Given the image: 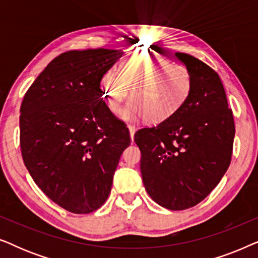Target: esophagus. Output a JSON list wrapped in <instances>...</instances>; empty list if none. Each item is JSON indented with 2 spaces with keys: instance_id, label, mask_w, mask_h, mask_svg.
<instances>
[{
  "instance_id": "34e87169",
  "label": "esophagus",
  "mask_w": 258,
  "mask_h": 258,
  "mask_svg": "<svg viewBox=\"0 0 258 258\" xmlns=\"http://www.w3.org/2000/svg\"><path fill=\"white\" fill-rule=\"evenodd\" d=\"M129 133H130V139H132V141H133L134 135H135V133H136V126L135 125H129Z\"/></svg>"
}]
</instances>
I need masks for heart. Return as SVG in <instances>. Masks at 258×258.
<instances>
[{
    "mask_svg": "<svg viewBox=\"0 0 258 258\" xmlns=\"http://www.w3.org/2000/svg\"><path fill=\"white\" fill-rule=\"evenodd\" d=\"M191 88L192 76L185 66L146 54L130 55L121 63L119 73L108 70L101 80L104 102L112 114H118L130 96L133 102L122 117L126 121L147 118L154 124L177 114Z\"/></svg>",
    "mask_w": 258,
    "mask_h": 258,
    "instance_id": "b5f03b06",
    "label": "heart"
}]
</instances>
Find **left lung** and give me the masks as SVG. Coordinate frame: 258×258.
I'll use <instances>...</instances> for the list:
<instances>
[{"mask_svg":"<svg viewBox=\"0 0 258 258\" xmlns=\"http://www.w3.org/2000/svg\"><path fill=\"white\" fill-rule=\"evenodd\" d=\"M175 56L191 73L188 101L171 118L140 129L134 141L149 196L167 209L184 210L206 199L228 170L235 123L218 74L191 55Z\"/></svg>","mask_w":258,"mask_h":258,"instance_id":"1","label":"left lung"}]
</instances>
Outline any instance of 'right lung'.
<instances>
[{"mask_svg":"<svg viewBox=\"0 0 258 258\" xmlns=\"http://www.w3.org/2000/svg\"><path fill=\"white\" fill-rule=\"evenodd\" d=\"M122 50L87 49L52 59L24 95L20 144L38 188L74 214L97 210L110 194L129 130L103 101L101 80Z\"/></svg>","mask_w":258,"mask_h":258,"instance_id":"add662e5","label":"right lung"}]
</instances>
